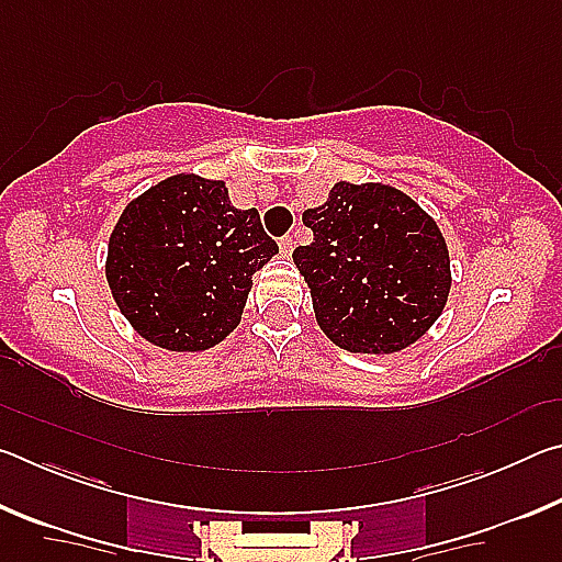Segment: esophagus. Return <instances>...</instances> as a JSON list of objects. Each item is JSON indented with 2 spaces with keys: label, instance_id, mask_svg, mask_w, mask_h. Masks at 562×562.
Here are the masks:
<instances>
[{
  "label": "esophagus",
  "instance_id": "34e87169",
  "mask_svg": "<svg viewBox=\"0 0 562 562\" xmlns=\"http://www.w3.org/2000/svg\"><path fill=\"white\" fill-rule=\"evenodd\" d=\"M292 250H294V240H292L290 235H284L282 240H280V252H282V258H290Z\"/></svg>",
  "mask_w": 562,
  "mask_h": 562
}]
</instances>
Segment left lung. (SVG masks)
I'll return each instance as SVG.
<instances>
[{"label":"left lung","instance_id":"1","mask_svg":"<svg viewBox=\"0 0 562 562\" xmlns=\"http://www.w3.org/2000/svg\"><path fill=\"white\" fill-rule=\"evenodd\" d=\"M302 223L315 237L292 260L331 345L351 355H396L443 315L453 280L449 245L404 190L339 180Z\"/></svg>","mask_w":562,"mask_h":562}]
</instances>
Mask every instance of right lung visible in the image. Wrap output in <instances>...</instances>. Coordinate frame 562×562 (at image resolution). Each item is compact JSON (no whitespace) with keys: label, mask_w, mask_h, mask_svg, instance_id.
I'll return each mask as SVG.
<instances>
[{"label":"right lung","mask_w":562,"mask_h":562,"mask_svg":"<svg viewBox=\"0 0 562 562\" xmlns=\"http://www.w3.org/2000/svg\"><path fill=\"white\" fill-rule=\"evenodd\" d=\"M278 252L260 213L231 205L225 180L176 173L123 207L106 282L138 337L166 351H205L240 325L252 274Z\"/></svg>","instance_id":"add662e5"}]
</instances>
